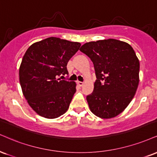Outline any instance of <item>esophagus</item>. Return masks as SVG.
I'll return each instance as SVG.
<instances>
[{
    "label": "esophagus",
    "instance_id": "obj_1",
    "mask_svg": "<svg viewBox=\"0 0 157 157\" xmlns=\"http://www.w3.org/2000/svg\"><path fill=\"white\" fill-rule=\"evenodd\" d=\"M77 85H78L79 86H82V85L84 84V82H81V81H77Z\"/></svg>",
    "mask_w": 157,
    "mask_h": 157
}]
</instances>
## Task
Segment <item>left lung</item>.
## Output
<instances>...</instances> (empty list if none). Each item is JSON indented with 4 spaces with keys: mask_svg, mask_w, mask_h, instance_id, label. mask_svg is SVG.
<instances>
[{
    "mask_svg": "<svg viewBox=\"0 0 157 157\" xmlns=\"http://www.w3.org/2000/svg\"><path fill=\"white\" fill-rule=\"evenodd\" d=\"M80 50L90 58L97 80L86 97L90 109L101 118H112L125 109L139 84V60L133 48L117 39L87 42Z\"/></svg>",
    "mask_w": 157,
    "mask_h": 157,
    "instance_id": "8db88e82",
    "label": "left lung"
}]
</instances>
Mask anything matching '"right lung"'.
Masks as SVG:
<instances>
[{
  "label": "right lung",
  "instance_id": "right-lung-1",
  "mask_svg": "<svg viewBox=\"0 0 157 157\" xmlns=\"http://www.w3.org/2000/svg\"><path fill=\"white\" fill-rule=\"evenodd\" d=\"M80 45L50 37L31 45L25 53L19 70L20 86L29 105L39 116L56 118L69 108L76 83L58 77L69 75L67 63Z\"/></svg>",
  "mask_w": 157,
  "mask_h": 157
}]
</instances>
